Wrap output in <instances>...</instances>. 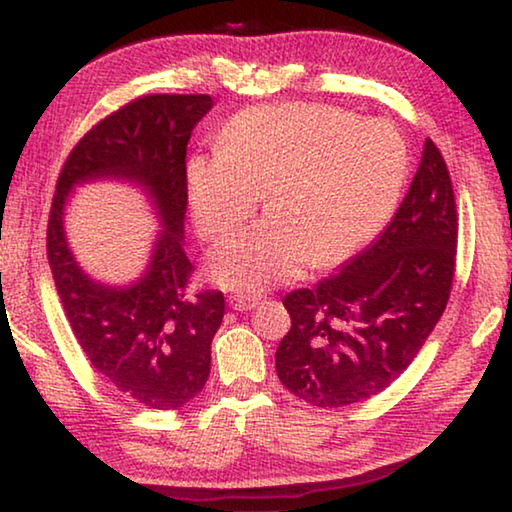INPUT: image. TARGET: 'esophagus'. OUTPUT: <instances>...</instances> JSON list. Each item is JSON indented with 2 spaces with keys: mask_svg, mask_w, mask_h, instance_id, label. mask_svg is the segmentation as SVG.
<instances>
[{
  "mask_svg": "<svg viewBox=\"0 0 512 512\" xmlns=\"http://www.w3.org/2000/svg\"><path fill=\"white\" fill-rule=\"evenodd\" d=\"M259 298L257 296H244V293H237V296H230V307L235 311H250L253 307H257Z\"/></svg>",
  "mask_w": 512,
  "mask_h": 512,
  "instance_id": "34e87169",
  "label": "esophagus"
}]
</instances>
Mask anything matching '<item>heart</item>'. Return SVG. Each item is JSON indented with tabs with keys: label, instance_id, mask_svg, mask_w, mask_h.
Here are the masks:
<instances>
[{
	"label": "heart",
	"instance_id": "b5f03b06",
	"mask_svg": "<svg viewBox=\"0 0 512 512\" xmlns=\"http://www.w3.org/2000/svg\"><path fill=\"white\" fill-rule=\"evenodd\" d=\"M219 155L187 167L196 232L216 241L255 214L268 219L225 239L210 255L216 284L257 293L366 246L400 198L406 146L386 121H359L334 106L248 108L219 135Z\"/></svg>",
	"mask_w": 512,
	"mask_h": 512
}]
</instances>
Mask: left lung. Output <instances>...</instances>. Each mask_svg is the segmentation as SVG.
<instances>
[{
  "instance_id": "obj_1",
  "label": "left lung",
  "mask_w": 512,
  "mask_h": 512,
  "mask_svg": "<svg viewBox=\"0 0 512 512\" xmlns=\"http://www.w3.org/2000/svg\"><path fill=\"white\" fill-rule=\"evenodd\" d=\"M456 244L452 178L427 140L386 230L339 273L282 300L291 316L275 352L282 384L320 409L357 404L391 386L443 316Z\"/></svg>"
}]
</instances>
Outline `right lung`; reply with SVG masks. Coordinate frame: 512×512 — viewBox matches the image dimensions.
Listing matches in <instances>:
<instances>
[{
  "label": "right lung",
  "instance_id": "1",
  "mask_svg": "<svg viewBox=\"0 0 512 512\" xmlns=\"http://www.w3.org/2000/svg\"><path fill=\"white\" fill-rule=\"evenodd\" d=\"M212 106L207 94H149L126 103L67 155L51 201L47 257L76 341L108 384L149 409H180L203 391L225 314L221 291L189 287L194 266L183 248L187 144ZM97 177L144 186L165 228L150 268L131 288L94 283L66 246V196Z\"/></svg>",
  "mask_w": 512,
  "mask_h": 512
}]
</instances>
